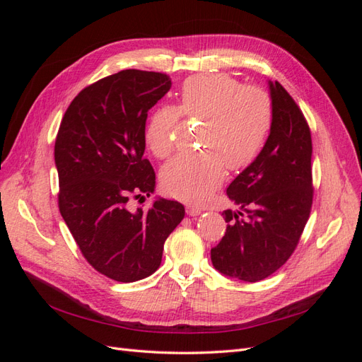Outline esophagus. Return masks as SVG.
Wrapping results in <instances>:
<instances>
[{
    "mask_svg": "<svg viewBox=\"0 0 362 362\" xmlns=\"http://www.w3.org/2000/svg\"><path fill=\"white\" fill-rule=\"evenodd\" d=\"M185 211H187L189 216H199L202 213V210L198 206H187L185 208Z\"/></svg>",
    "mask_w": 362,
    "mask_h": 362,
    "instance_id": "34e87169",
    "label": "esophagus"
}]
</instances>
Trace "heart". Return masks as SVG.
<instances>
[{
	"label": "heart",
	"mask_w": 362,
	"mask_h": 362,
	"mask_svg": "<svg viewBox=\"0 0 362 362\" xmlns=\"http://www.w3.org/2000/svg\"><path fill=\"white\" fill-rule=\"evenodd\" d=\"M181 112L202 119L198 154H182L164 164L163 189L175 198L201 202L225 177V166L242 170L257 160L273 125L269 93L257 86H243L225 72L198 74L184 81L180 108L161 105L151 115L145 129L152 154L166 158L175 148Z\"/></svg>",
	"instance_id": "heart-1"
}]
</instances>
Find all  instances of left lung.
Here are the masks:
<instances>
[{
    "label": "left lung",
    "instance_id": "obj_1",
    "mask_svg": "<svg viewBox=\"0 0 362 362\" xmlns=\"http://www.w3.org/2000/svg\"><path fill=\"white\" fill-rule=\"evenodd\" d=\"M273 125L264 148L226 189L238 208L226 210V233L211 249L216 270L257 282L293 254L313 204L310 127L288 92L269 80Z\"/></svg>",
    "mask_w": 362,
    "mask_h": 362
}]
</instances>
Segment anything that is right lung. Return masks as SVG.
I'll list each match as a JSON object with an SVG mask.
<instances>
[{
	"label": "right lung",
	"mask_w": 362,
	"mask_h": 362,
	"mask_svg": "<svg viewBox=\"0 0 362 362\" xmlns=\"http://www.w3.org/2000/svg\"><path fill=\"white\" fill-rule=\"evenodd\" d=\"M166 74L127 69L86 87L64 113L54 146L59 208L89 264L107 278L134 282L152 275L184 205L157 198L131 211L129 194L156 190L144 158L148 112L169 92ZM145 198V196H141Z\"/></svg>",
	"instance_id": "obj_1"
}]
</instances>
